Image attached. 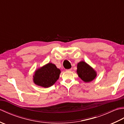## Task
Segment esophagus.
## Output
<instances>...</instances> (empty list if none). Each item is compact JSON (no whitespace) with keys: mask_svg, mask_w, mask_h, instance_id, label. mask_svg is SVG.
Returning a JSON list of instances; mask_svg holds the SVG:
<instances>
[{"mask_svg":"<svg viewBox=\"0 0 124 124\" xmlns=\"http://www.w3.org/2000/svg\"><path fill=\"white\" fill-rule=\"evenodd\" d=\"M71 69H67V70H66V71H71Z\"/></svg>","mask_w":124,"mask_h":124,"instance_id":"1","label":"esophagus"}]
</instances>
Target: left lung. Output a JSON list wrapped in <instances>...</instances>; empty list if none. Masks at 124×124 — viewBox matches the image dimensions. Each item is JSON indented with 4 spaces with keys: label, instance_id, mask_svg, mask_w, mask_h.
Segmentation results:
<instances>
[{
    "label": "left lung",
    "instance_id": "1",
    "mask_svg": "<svg viewBox=\"0 0 124 124\" xmlns=\"http://www.w3.org/2000/svg\"><path fill=\"white\" fill-rule=\"evenodd\" d=\"M77 68V73L78 77L84 82L89 83L96 77V71L83 61L78 63Z\"/></svg>",
    "mask_w": 124,
    "mask_h": 124
}]
</instances>
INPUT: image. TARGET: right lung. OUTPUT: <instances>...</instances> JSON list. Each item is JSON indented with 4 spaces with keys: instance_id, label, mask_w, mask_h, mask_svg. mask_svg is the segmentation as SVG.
I'll use <instances>...</instances> for the list:
<instances>
[{
    "instance_id": "right-lung-1",
    "label": "right lung",
    "mask_w": 124,
    "mask_h": 124,
    "mask_svg": "<svg viewBox=\"0 0 124 124\" xmlns=\"http://www.w3.org/2000/svg\"><path fill=\"white\" fill-rule=\"evenodd\" d=\"M60 73V69L54 64L49 62L35 70L33 81L36 85L48 88L53 85L58 80Z\"/></svg>"
}]
</instances>
